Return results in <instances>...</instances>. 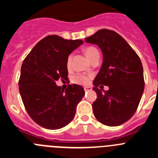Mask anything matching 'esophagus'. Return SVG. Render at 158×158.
Segmentation results:
<instances>
[{
    "instance_id": "esophagus-1",
    "label": "esophagus",
    "mask_w": 158,
    "mask_h": 158,
    "mask_svg": "<svg viewBox=\"0 0 158 158\" xmlns=\"http://www.w3.org/2000/svg\"><path fill=\"white\" fill-rule=\"evenodd\" d=\"M84 89H85V92H89L92 90V88L91 87H85L84 88Z\"/></svg>"
}]
</instances>
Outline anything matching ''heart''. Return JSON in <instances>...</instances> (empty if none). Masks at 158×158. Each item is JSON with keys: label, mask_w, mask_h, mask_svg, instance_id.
Listing matches in <instances>:
<instances>
[{"label": "heart", "mask_w": 158, "mask_h": 158, "mask_svg": "<svg viewBox=\"0 0 158 158\" xmlns=\"http://www.w3.org/2000/svg\"><path fill=\"white\" fill-rule=\"evenodd\" d=\"M84 52L86 54L90 61H93L95 58H100V54H99L98 50L94 47H87L85 48ZM73 54H70L68 56L66 60V65L67 66L69 67L72 62ZM92 77L91 74H85V73H78L73 77V81L77 84H80V85H88L90 82V79Z\"/></svg>", "instance_id": "b5f03b06"}]
</instances>
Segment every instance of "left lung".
Returning <instances> with one entry per match:
<instances>
[{"mask_svg":"<svg viewBox=\"0 0 158 158\" xmlns=\"http://www.w3.org/2000/svg\"><path fill=\"white\" fill-rule=\"evenodd\" d=\"M85 42L98 45L103 53L102 66L93 81V89L97 94L93 103L95 117L106 126H119L133 116L140 103L145 85L142 62L114 31L99 30ZM100 84L110 89L101 92L98 89Z\"/></svg>","mask_w":158,"mask_h":158,"instance_id":"left-lung-1","label":"left lung"}]
</instances>
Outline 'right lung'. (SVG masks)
<instances>
[{
	"instance_id": "obj_1",
	"label": "right lung",
	"mask_w": 158,
	"mask_h": 158,
	"mask_svg": "<svg viewBox=\"0 0 158 158\" xmlns=\"http://www.w3.org/2000/svg\"><path fill=\"white\" fill-rule=\"evenodd\" d=\"M83 43L53 35L43 38L23 60L19 90L25 109L38 125L50 130L64 127L73 119L83 87L69 85L65 90L57 81H68L66 60Z\"/></svg>"
}]
</instances>
